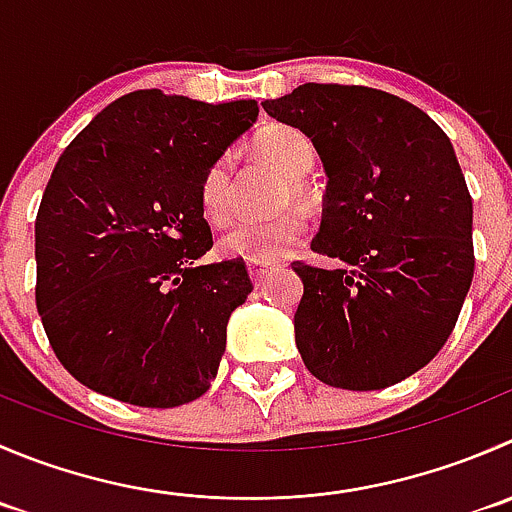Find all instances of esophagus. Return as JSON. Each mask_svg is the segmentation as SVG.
Listing matches in <instances>:
<instances>
[{"label":"esophagus","mask_w":512,"mask_h":512,"mask_svg":"<svg viewBox=\"0 0 512 512\" xmlns=\"http://www.w3.org/2000/svg\"><path fill=\"white\" fill-rule=\"evenodd\" d=\"M267 270H272V265H267V262H247V272H250V280L255 282V285H260L262 277L267 275Z\"/></svg>","instance_id":"1"}]
</instances>
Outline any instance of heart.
Instances as JSON below:
<instances>
[{
  "label": "heart",
  "instance_id": "1",
  "mask_svg": "<svg viewBox=\"0 0 512 512\" xmlns=\"http://www.w3.org/2000/svg\"><path fill=\"white\" fill-rule=\"evenodd\" d=\"M257 155L292 177L285 190V202H310L315 197L310 182L305 180L312 170L315 152L312 142L295 127L272 124L255 137ZM200 207L210 222H225L232 212V160L222 155L205 170L200 182ZM310 232V215L302 207H287L272 217L242 220L222 235L220 250L227 257H240L247 262H275L290 255Z\"/></svg>",
  "mask_w": 512,
  "mask_h": 512
}]
</instances>
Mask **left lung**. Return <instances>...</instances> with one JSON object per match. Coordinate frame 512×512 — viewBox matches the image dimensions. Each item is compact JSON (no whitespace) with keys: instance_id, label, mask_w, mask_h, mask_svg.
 Segmentation results:
<instances>
[{"instance_id":"1","label":"left lung","mask_w":512,"mask_h":512,"mask_svg":"<svg viewBox=\"0 0 512 512\" xmlns=\"http://www.w3.org/2000/svg\"><path fill=\"white\" fill-rule=\"evenodd\" d=\"M265 112L305 132L327 175L302 277L295 342L307 370L340 390H380L448 342L475 270L473 200L438 124L360 84L307 82Z\"/></svg>"}]
</instances>
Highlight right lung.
Masks as SVG:
<instances>
[{
	"label": "right lung",
	"instance_id": "right-lung-1",
	"mask_svg": "<svg viewBox=\"0 0 512 512\" xmlns=\"http://www.w3.org/2000/svg\"><path fill=\"white\" fill-rule=\"evenodd\" d=\"M255 117L252 99L140 89L54 165L34 222V300L57 360L94 393L177 408L215 380L252 282L245 260L195 267L212 247L200 182Z\"/></svg>",
	"mask_w": 512,
	"mask_h": 512
}]
</instances>
